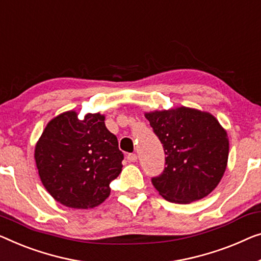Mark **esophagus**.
Segmentation results:
<instances>
[{
  "mask_svg": "<svg viewBox=\"0 0 261 261\" xmlns=\"http://www.w3.org/2000/svg\"><path fill=\"white\" fill-rule=\"evenodd\" d=\"M126 159H127V162H129V163H135V162H137V154H136V153H130V154H127Z\"/></svg>",
  "mask_w": 261,
  "mask_h": 261,
  "instance_id": "1",
  "label": "esophagus"
}]
</instances>
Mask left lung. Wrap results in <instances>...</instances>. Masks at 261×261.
<instances>
[{
  "label": "left lung",
  "mask_w": 261,
  "mask_h": 261,
  "mask_svg": "<svg viewBox=\"0 0 261 261\" xmlns=\"http://www.w3.org/2000/svg\"><path fill=\"white\" fill-rule=\"evenodd\" d=\"M163 144L165 168L152 184L166 200L189 204L207 196L224 176L228 159L226 130L215 116L186 107L146 112Z\"/></svg>",
  "instance_id": "left-lung-1"
}]
</instances>
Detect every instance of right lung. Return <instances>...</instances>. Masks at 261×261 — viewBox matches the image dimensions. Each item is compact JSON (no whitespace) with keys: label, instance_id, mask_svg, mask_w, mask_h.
<instances>
[{"label":"right lung","instance_id":"1","mask_svg":"<svg viewBox=\"0 0 261 261\" xmlns=\"http://www.w3.org/2000/svg\"><path fill=\"white\" fill-rule=\"evenodd\" d=\"M100 114L83 120L76 111L46 124L35 146L42 184L54 199L71 208H92L110 194V182L122 172L123 152Z\"/></svg>","mask_w":261,"mask_h":261}]
</instances>
